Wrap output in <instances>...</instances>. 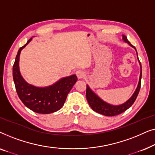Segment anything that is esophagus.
I'll list each match as a JSON object with an SVG mask.
<instances>
[{
    "label": "esophagus",
    "mask_w": 155,
    "mask_h": 155,
    "mask_svg": "<svg viewBox=\"0 0 155 155\" xmlns=\"http://www.w3.org/2000/svg\"><path fill=\"white\" fill-rule=\"evenodd\" d=\"M76 75L78 76V78L79 79H82V78H84L85 77V73L82 70H78V71H76Z\"/></svg>",
    "instance_id": "34e87169"
}]
</instances>
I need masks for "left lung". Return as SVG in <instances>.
<instances>
[{
	"mask_svg": "<svg viewBox=\"0 0 155 155\" xmlns=\"http://www.w3.org/2000/svg\"><path fill=\"white\" fill-rule=\"evenodd\" d=\"M123 39L125 41L127 42L129 45H130L133 47H134L132 44H131L126 36L123 35ZM135 49V48L134 47ZM136 50V49H135ZM140 62V61H139ZM140 79H139V83L137 85V87L134 92V94H133V96L126 101V103L123 104L121 105L118 106H113L109 104L106 103L105 101L101 100L99 97L94 94L92 90H90V88L89 87L88 85H87V90H86V97L87 100L89 104L92 108L93 111L97 112V113L102 114V115L107 116H114L120 114L123 112L126 111L128 108H130L131 106L133 105V104L134 103V101L136 99L138 93L140 90V86H141V78H142V67L140 62Z\"/></svg>",
	"mask_w": 155,
	"mask_h": 155,
	"instance_id": "obj_1",
	"label": "left lung"
}]
</instances>
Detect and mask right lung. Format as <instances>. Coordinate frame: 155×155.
Wrapping results in <instances>:
<instances>
[{
	"mask_svg": "<svg viewBox=\"0 0 155 155\" xmlns=\"http://www.w3.org/2000/svg\"><path fill=\"white\" fill-rule=\"evenodd\" d=\"M31 40L20 47L12 68V76L16 92L20 100L31 111L38 114H51L61 109L68 94L78 80L75 75L61 79L51 86L37 87L25 82L19 70V58L21 50Z\"/></svg>",
	"mask_w": 155,
	"mask_h": 155,
	"instance_id": "right-lung-1",
	"label": "right lung"
}]
</instances>
